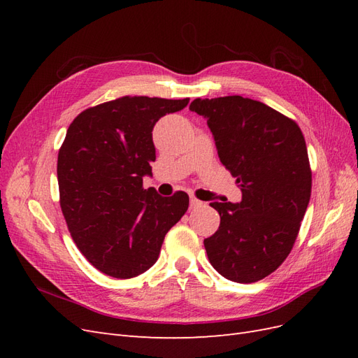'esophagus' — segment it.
Instances as JSON below:
<instances>
[{
  "label": "esophagus",
  "mask_w": 358,
  "mask_h": 358,
  "mask_svg": "<svg viewBox=\"0 0 358 358\" xmlns=\"http://www.w3.org/2000/svg\"><path fill=\"white\" fill-rule=\"evenodd\" d=\"M189 204H191V208H192V209H197V208H201V206H203V203H201L200 200H197L196 197H191Z\"/></svg>",
  "instance_id": "1"
}]
</instances>
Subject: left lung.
Returning <instances> with one entry per match:
<instances>
[{
	"label": "left lung",
	"instance_id": "obj_1",
	"mask_svg": "<svg viewBox=\"0 0 358 358\" xmlns=\"http://www.w3.org/2000/svg\"><path fill=\"white\" fill-rule=\"evenodd\" d=\"M189 110L208 121L222 166L242 191L239 203H210L221 224L204 239L209 262L233 282H257L284 263L308 209L305 137L289 117L241 95L196 99Z\"/></svg>",
	"mask_w": 358,
	"mask_h": 358
}]
</instances>
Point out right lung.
I'll list each match as a JSON object with an SVG mask.
<instances>
[{
  "label": "right lung",
  "instance_id": "add662e5",
  "mask_svg": "<svg viewBox=\"0 0 358 358\" xmlns=\"http://www.w3.org/2000/svg\"><path fill=\"white\" fill-rule=\"evenodd\" d=\"M188 101L122 96L83 110L67 129L57 169L61 209L76 246L107 276L129 279L152 267L188 209L187 192L162 197L143 188L155 124Z\"/></svg>",
  "mask_w": 358,
  "mask_h": 358
}]
</instances>
